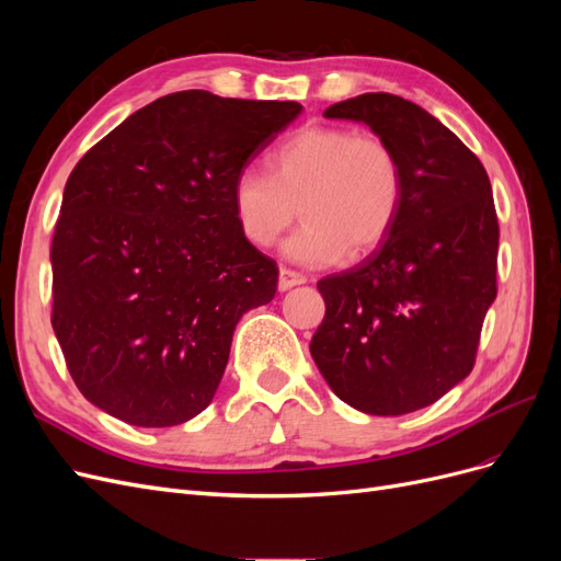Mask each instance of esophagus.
<instances>
[{
	"label": "esophagus",
	"instance_id": "1",
	"mask_svg": "<svg viewBox=\"0 0 561 561\" xmlns=\"http://www.w3.org/2000/svg\"><path fill=\"white\" fill-rule=\"evenodd\" d=\"M301 283H307V278H304L301 274H297V271H293V268L280 266V271H278V290L280 293L290 290V287L301 285Z\"/></svg>",
	"mask_w": 561,
	"mask_h": 561
}]
</instances>
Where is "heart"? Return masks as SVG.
Masks as SVG:
<instances>
[{
    "label": "heart",
    "instance_id": "1",
    "mask_svg": "<svg viewBox=\"0 0 561 561\" xmlns=\"http://www.w3.org/2000/svg\"><path fill=\"white\" fill-rule=\"evenodd\" d=\"M402 203V165L377 135L344 126H304L268 157V175L243 168L231 182V213L243 239L268 248L299 215L285 241L309 266L360 260L393 229Z\"/></svg>",
    "mask_w": 561,
    "mask_h": 561
}]
</instances>
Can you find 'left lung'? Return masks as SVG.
Segmentation results:
<instances>
[{
	"instance_id": "1",
	"label": "left lung",
	"mask_w": 561,
	"mask_h": 561,
	"mask_svg": "<svg viewBox=\"0 0 561 561\" xmlns=\"http://www.w3.org/2000/svg\"><path fill=\"white\" fill-rule=\"evenodd\" d=\"M396 149L402 203L388 239L318 280L325 318L311 355L336 398L375 416L428 407L474 365L496 299L499 217L480 159L433 114L390 93L325 110Z\"/></svg>"
}]
</instances>
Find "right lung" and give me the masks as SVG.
<instances>
[{
	"label": "right lung",
	"instance_id": "obj_1",
	"mask_svg": "<svg viewBox=\"0 0 561 561\" xmlns=\"http://www.w3.org/2000/svg\"><path fill=\"white\" fill-rule=\"evenodd\" d=\"M299 114L293 100L180 91L75 165L50 243V325L89 402L142 428L213 402L236 322L278 287L276 262L236 225L231 182Z\"/></svg>",
	"mask_w": 561,
	"mask_h": 561
}]
</instances>
